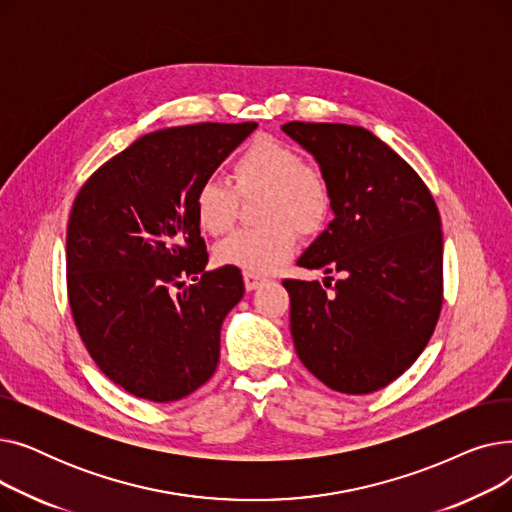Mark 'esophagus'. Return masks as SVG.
<instances>
[{"label": "esophagus", "instance_id": "esophagus-1", "mask_svg": "<svg viewBox=\"0 0 512 512\" xmlns=\"http://www.w3.org/2000/svg\"><path fill=\"white\" fill-rule=\"evenodd\" d=\"M242 280H245V288H247V290H257L259 286L265 284V278H261V276H257V274H251V272L242 274Z\"/></svg>", "mask_w": 512, "mask_h": 512}]
</instances>
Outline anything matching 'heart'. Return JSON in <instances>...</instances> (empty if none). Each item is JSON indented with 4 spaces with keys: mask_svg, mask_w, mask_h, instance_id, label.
<instances>
[{
    "mask_svg": "<svg viewBox=\"0 0 512 512\" xmlns=\"http://www.w3.org/2000/svg\"><path fill=\"white\" fill-rule=\"evenodd\" d=\"M232 180L207 176L195 188L193 207L199 226L226 234L238 218L240 197L263 195L261 228L236 230L213 249L220 265L257 276L272 274L299 245V232L313 234L326 224L332 193L326 174L307 164L301 151L274 137H257L232 161Z\"/></svg>",
    "mask_w": 512,
    "mask_h": 512,
    "instance_id": "1",
    "label": "heart"
}]
</instances>
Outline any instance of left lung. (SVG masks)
<instances>
[{"instance_id": "left-lung-1", "label": "left lung", "mask_w": 512, "mask_h": 512, "mask_svg": "<svg viewBox=\"0 0 512 512\" xmlns=\"http://www.w3.org/2000/svg\"><path fill=\"white\" fill-rule=\"evenodd\" d=\"M326 174L334 220L301 255L317 280H284L297 355L319 382L369 394L405 373L432 338L444 301L440 211L419 174L373 132L286 122ZM334 273L341 278L331 284Z\"/></svg>"}]
</instances>
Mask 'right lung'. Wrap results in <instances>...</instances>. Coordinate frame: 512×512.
<instances>
[{
    "label": "right lung",
    "mask_w": 512,
    "mask_h": 512,
    "mask_svg": "<svg viewBox=\"0 0 512 512\" xmlns=\"http://www.w3.org/2000/svg\"><path fill=\"white\" fill-rule=\"evenodd\" d=\"M255 128L201 122L149 132L74 199L66 232L74 326L101 373L132 396L180 400L218 367L222 321L245 284L230 265L205 272L193 197ZM184 277L196 284L182 289Z\"/></svg>",
    "instance_id": "obj_1"
}]
</instances>
